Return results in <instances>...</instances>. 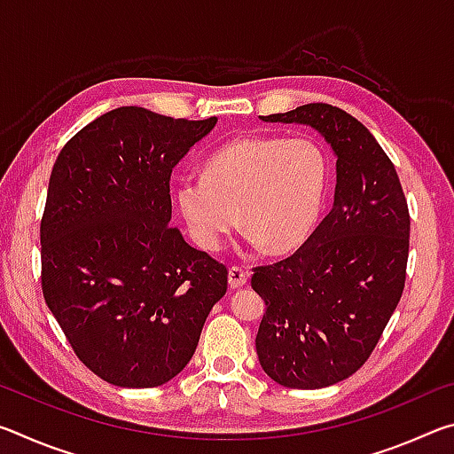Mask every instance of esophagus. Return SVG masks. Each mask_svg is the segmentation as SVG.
<instances>
[{"label": "esophagus", "instance_id": "obj_1", "mask_svg": "<svg viewBox=\"0 0 454 454\" xmlns=\"http://www.w3.org/2000/svg\"><path fill=\"white\" fill-rule=\"evenodd\" d=\"M248 282V272L240 266H230L228 268V284L230 288H242Z\"/></svg>", "mask_w": 454, "mask_h": 454}]
</instances>
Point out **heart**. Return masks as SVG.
Instances as JSON below:
<instances>
[{
  "instance_id": "1",
  "label": "heart",
  "mask_w": 454,
  "mask_h": 454,
  "mask_svg": "<svg viewBox=\"0 0 454 454\" xmlns=\"http://www.w3.org/2000/svg\"><path fill=\"white\" fill-rule=\"evenodd\" d=\"M328 178V153L312 137H238L206 160L200 178L178 182L176 204L200 248L222 250L242 220L252 246L290 252L317 228Z\"/></svg>"
}]
</instances>
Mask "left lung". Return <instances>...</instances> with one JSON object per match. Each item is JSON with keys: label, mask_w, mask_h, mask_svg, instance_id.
Listing matches in <instances>:
<instances>
[{"label": "left lung", "mask_w": 454, "mask_h": 454, "mask_svg": "<svg viewBox=\"0 0 454 454\" xmlns=\"http://www.w3.org/2000/svg\"><path fill=\"white\" fill-rule=\"evenodd\" d=\"M260 120L310 126L336 156L326 218L294 254L252 276L266 302L256 334L264 372L288 388H325L366 363L401 301L409 206L380 144L340 107L306 104Z\"/></svg>", "instance_id": "left-lung-1"}]
</instances>
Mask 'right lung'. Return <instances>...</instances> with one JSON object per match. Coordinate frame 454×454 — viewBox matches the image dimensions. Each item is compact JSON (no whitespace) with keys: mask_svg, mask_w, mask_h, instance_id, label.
Wrapping results in <instances>:
<instances>
[{"mask_svg":"<svg viewBox=\"0 0 454 454\" xmlns=\"http://www.w3.org/2000/svg\"><path fill=\"white\" fill-rule=\"evenodd\" d=\"M216 121L116 107L53 164L43 298L82 363L116 387L153 388L182 372L226 294V266L170 226L172 170Z\"/></svg>","mask_w":454,"mask_h":454,"instance_id":"1","label":"right lung"}]
</instances>
